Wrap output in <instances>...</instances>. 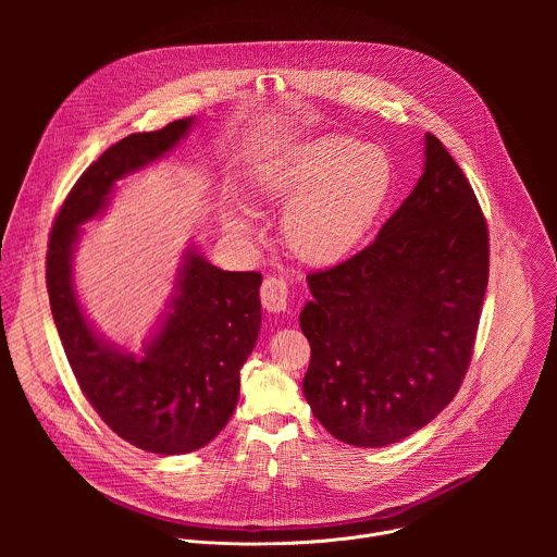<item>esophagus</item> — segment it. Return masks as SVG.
<instances>
[{
  "instance_id": "obj_1",
  "label": "esophagus",
  "mask_w": 557,
  "mask_h": 557,
  "mask_svg": "<svg viewBox=\"0 0 557 557\" xmlns=\"http://www.w3.org/2000/svg\"><path fill=\"white\" fill-rule=\"evenodd\" d=\"M262 306L269 312H282L288 306V284L282 277H267L260 290Z\"/></svg>"
}]
</instances>
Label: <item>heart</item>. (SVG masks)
<instances>
[{"label": "heart", "instance_id": "obj_1", "mask_svg": "<svg viewBox=\"0 0 557 557\" xmlns=\"http://www.w3.org/2000/svg\"><path fill=\"white\" fill-rule=\"evenodd\" d=\"M258 194L286 205L282 235L288 251L306 264L348 258L381 213L392 189V163L383 147L348 136L308 140L260 168ZM233 235H256L253 213L237 205L226 213Z\"/></svg>", "mask_w": 557, "mask_h": 557}]
</instances>
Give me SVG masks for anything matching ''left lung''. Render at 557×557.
I'll list each match as a JSON object with an SVG mask.
<instances>
[{"label": "left lung", "mask_w": 557, "mask_h": 557, "mask_svg": "<svg viewBox=\"0 0 557 557\" xmlns=\"http://www.w3.org/2000/svg\"><path fill=\"white\" fill-rule=\"evenodd\" d=\"M423 176L350 260L308 273L304 396L335 438L399 443L454 399L490 280V233L471 185L434 134Z\"/></svg>", "instance_id": "8db88e82"}]
</instances>
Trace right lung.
I'll use <instances>...</instances> for the list:
<instances>
[{
  "instance_id": "right-lung-1",
  "label": "right lung",
  "mask_w": 557,
  "mask_h": 557,
  "mask_svg": "<svg viewBox=\"0 0 557 557\" xmlns=\"http://www.w3.org/2000/svg\"><path fill=\"white\" fill-rule=\"evenodd\" d=\"M191 125L194 119H181L108 147L61 205L46 258L52 320L78 387L112 432L163 456L200 449L228 423L240 368L262 324V275L222 271L189 247L170 310L136 357L88 322L74 290L72 256L82 224L108 209L116 183L163 158Z\"/></svg>"
}]
</instances>
